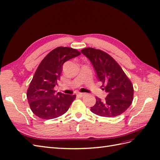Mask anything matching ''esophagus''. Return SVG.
Instances as JSON below:
<instances>
[{"label":"esophagus","instance_id":"esophagus-1","mask_svg":"<svg viewBox=\"0 0 160 160\" xmlns=\"http://www.w3.org/2000/svg\"><path fill=\"white\" fill-rule=\"evenodd\" d=\"M85 95H86V93H84V92H78L77 94V95L78 97H82Z\"/></svg>","mask_w":160,"mask_h":160}]
</instances>
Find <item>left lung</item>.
Returning <instances> with one entry per match:
<instances>
[{"label":"left lung","mask_w":160,"mask_h":160,"mask_svg":"<svg viewBox=\"0 0 160 160\" xmlns=\"http://www.w3.org/2000/svg\"><path fill=\"white\" fill-rule=\"evenodd\" d=\"M81 52L91 61L107 92L105 100L96 97V103L91 111L103 117L120 116L128 109L133 100V85L122 68L112 57L99 49L85 48Z\"/></svg>","instance_id":"8db88e82"}]
</instances>
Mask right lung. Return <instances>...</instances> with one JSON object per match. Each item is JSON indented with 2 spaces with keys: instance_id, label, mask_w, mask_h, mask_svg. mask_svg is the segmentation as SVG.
Wrapping results in <instances>:
<instances>
[{
  "instance_id": "1",
  "label": "right lung",
  "mask_w": 160,
  "mask_h": 160,
  "mask_svg": "<svg viewBox=\"0 0 160 160\" xmlns=\"http://www.w3.org/2000/svg\"><path fill=\"white\" fill-rule=\"evenodd\" d=\"M80 55L76 49L59 47L44 57L36 69L27 91L30 109L36 116L50 120L62 116L76 99L75 95L55 92L65 61Z\"/></svg>"
}]
</instances>
